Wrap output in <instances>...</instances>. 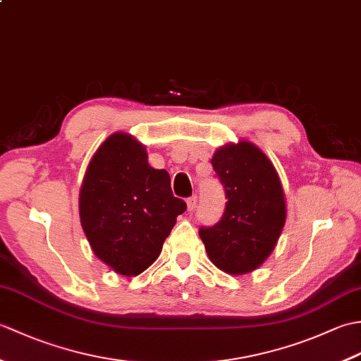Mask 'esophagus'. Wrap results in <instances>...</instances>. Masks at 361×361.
Wrapping results in <instances>:
<instances>
[{"label": "esophagus", "instance_id": "1", "mask_svg": "<svg viewBox=\"0 0 361 361\" xmlns=\"http://www.w3.org/2000/svg\"><path fill=\"white\" fill-rule=\"evenodd\" d=\"M188 211L190 212V211H194L195 209V206H197V197L194 195V197H190V198H188Z\"/></svg>", "mask_w": 361, "mask_h": 361}]
</instances>
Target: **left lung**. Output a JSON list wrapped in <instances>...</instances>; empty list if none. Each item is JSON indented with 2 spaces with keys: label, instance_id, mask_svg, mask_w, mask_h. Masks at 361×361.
<instances>
[{
  "label": "left lung",
  "instance_id": "left-lung-1",
  "mask_svg": "<svg viewBox=\"0 0 361 361\" xmlns=\"http://www.w3.org/2000/svg\"><path fill=\"white\" fill-rule=\"evenodd\" d=\"M225 188L221 220L200 228L211 262L228 274L255 271L271 255L287 219L282 183L273 163L250 141L228 142L212 155Z\"/></svg>",
  "mask_w": 361,
  "mask_h": 361
}]
</instances>
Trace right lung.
Returning a JSON list of instances; mask_svg holds the SVG:
<instances>
[{"label":"right lung","instance_id":"add662e5","mask_svg":"<svg viewBox=\"0 0 361 361\" xmlns=\"http://www.w3.org/2000/svg\"><path fill=\"white\" fill-rule=\"evenodd\" d=\"M185 211L167 171L149 164L135 136L118 132L99 145L83 176L79 214L91 250L114 273L132 278L147 270Z\"/></svg>","mask_w":361,"mask_h":361}]
</instances>
